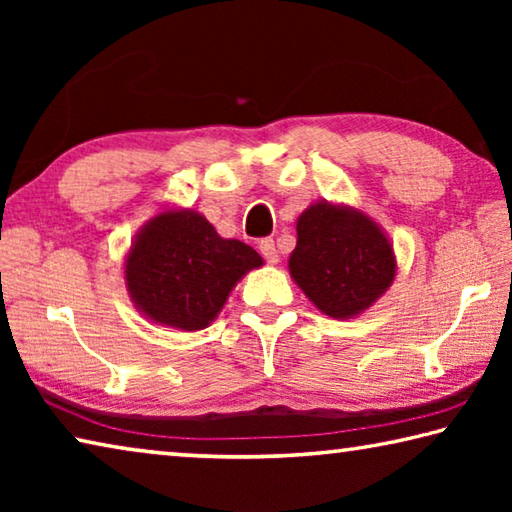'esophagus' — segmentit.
<instances>
[{
  "instance_id": "obj_1",
  "label": "esophagus",
  "mask_w": 512,
  "mask_h": 512,
  "mask_svg": "<svg viewBox=\"0 0 512 512\" xmlns=\"http://www.w3.org/2000/svg\"><path fill=\"white\" fill-rule=\"evenodd\" d=\"M259 253L264 255V259L268 264H277V259H280V255H277V248H275V241L273 239H262L259 241Z\"/></svg>"
}]
</instances>
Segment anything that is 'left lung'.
Returning <instances> with one entry per match:
<instances>
[{"label":"left lung","mask_w":512,"mask_h":512,"mask_svg":"<svg viewBox=\"0 0 512 512\" xmlns=\"http://www.w3.org/2000/svg\"><path fill=\"white\" fill-rule=\"evenodd\" d=\"M296 232L291 280L325 316L359 318L391 289L397 275L393 241L359 207L314 201L298 216Z\"/></svg>","instance_id":"obj_1"}]
</instances>
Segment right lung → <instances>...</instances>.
Here are the masks:
<instances>
[{
    "instance_id": "1",
    "label": "right lung",
    "mask_w": 512,
    "mask_h": 512,
    "mask_svg": "<svg viewBox=\"0 0 512 512\" xmlns=\"http://www.w3.org/2000/svg\"><path fill=\"white\" fill-rule=\"evenodd\" d=\"M264 266L255 248L223 239L194 207H160L124 255L133 307L153 325L198 332L221 314L244 275Z\"/></svg>"
}]
</instances>
